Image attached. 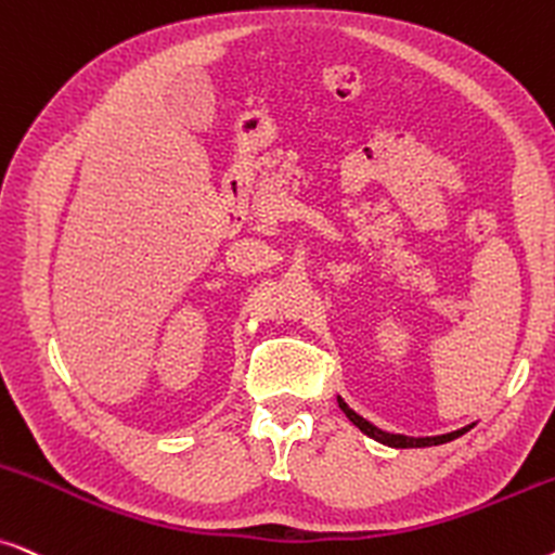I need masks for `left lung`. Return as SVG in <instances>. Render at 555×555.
I'll use <instances>...</instances> for the list:
<instances>
[{
	"label": "left lung",
	"instance_id": "left-lung-1",
	"mask_svg": "<svg viewBox=\"0 0 555 555\" xmlns=\"http://www.w3.org/2000/svg\"><path fill=\"white\" fill-rule=\"evenodd\" d=\"M339 408L347 413V418L354 423V426L362 430V434H366L370 438H374V441L385 443V446H392V449H426V446H441V443H449L453 441V438L464 436L466 430H469L472 426L466 428H459V430H451V434H443V436H426V438H413V436H400V434H387V430L372 426L370 421H364L362 415H357L354 410H351L347 402H344L339 398Z\"/></svg>",
	"mask_w": 555,
	"mask_h": 555
}]
</instances>
